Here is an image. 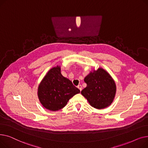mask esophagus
Masks as SVG:
<instances>
[{"mask_svg":"<svg viewBox=\"0 0 148 148\" xmlns=\"http://www.w3.org/2000/svg\"><path fill=\"white\" fill-rule=\"evenodd\" d=\"M77 88H78L79 89V90H80V91L82 90V85H81V84L78 85V86H77Z\"/></svg>","mask_w":148,"mask_h":148,"instance_id":"obj_1","label":"esophagus"}]
</instances>
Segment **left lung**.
<instances>
[{
    "mask_svg": "<svg viewBox=\"0 0 148 148\" xmlns=\"http://www.w3.org/2000/svg\"><path fill=\"white\" fill-rule=\"evenodd\" d=\"M87 86L81 91L91 106L103 109L111 105L116 92V83L106 70L99 68L94 70L84 79Z\"/></svg>",
    "mask_w": 148,
    "mask_h": 148,
    "instance_id": "left-lung-1",
    "label": "left lung"
}]
</instances>
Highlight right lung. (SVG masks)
Masks as SVG:
<instances>
[{"label": "right lung", "mask_w": 148, "mask_h": 148, "mask_svg": "<svg viewBox=\"0 0 148 148\" xmlns=\"http://www.w3.org/2000/svg\"><path fill=\"white\" fill-rule=\"evenodd\" d=\"M80 92L71 81L62 75L58 65L49 70L39 84L38 97L46 109L54 112L64 108L69 99Z\"/></svg>", "instance_id": "add662e5"}]
</instances>
